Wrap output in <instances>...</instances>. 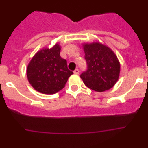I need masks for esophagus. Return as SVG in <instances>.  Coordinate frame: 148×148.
Here are the masks:
<instances>
[{"label": "esophagus", "instance_id": "1", "mask_svg": "<svg viewBox=\"0 0 148 148\" xmlns=\"http://www.w3.org/2000/svg\"><path fill=\"white\" fill-rule=\"evenodd\" d=\"M79 70H78V69H75L74 71H73V73H74V74H79Z\"/></svg>", "mask_w": 148, "mask_h": 148}]
</instances>
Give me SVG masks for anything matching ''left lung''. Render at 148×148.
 Segmentation results:
<instances>
[{
  "mask_svg": "<svg viewBox=\"0 0 148 148\" xmlns=\"http://www.w3.org/2000/svg\"><path fill=\"white\" fill-rule=\"evenodd\" d=\"M87 70L81 75L84 84L96 92L111 89L118 82L120 62L109 47L100 42L82 44Z\"/></svg>",
  "mask_w": 148,
  "mask_h": 148,
  "instance_id": "1",
  "label": "left lung"
}]
</instances>
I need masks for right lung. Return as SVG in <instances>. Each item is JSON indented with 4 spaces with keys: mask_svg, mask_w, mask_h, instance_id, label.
Instances as JSON below:
<instances>
[{
    "mask_svg": "<svg viewBox=\"0 0 148 148\" xmlns=\"http://www.w3.org/2000/svg\"><path fill=\"white\" fill-rule=\"evenodd\" d=\"M61 46L44 47L34 55L27 65V76L30 85L43 94H55L65 87L73 73L68 70L66 61L60 56Z\"/></svg>",
    "mask_w": 148,
    "mask_h": 148,
    "instance_id": "1",
    "label": "right lung"
}]
</instances>
